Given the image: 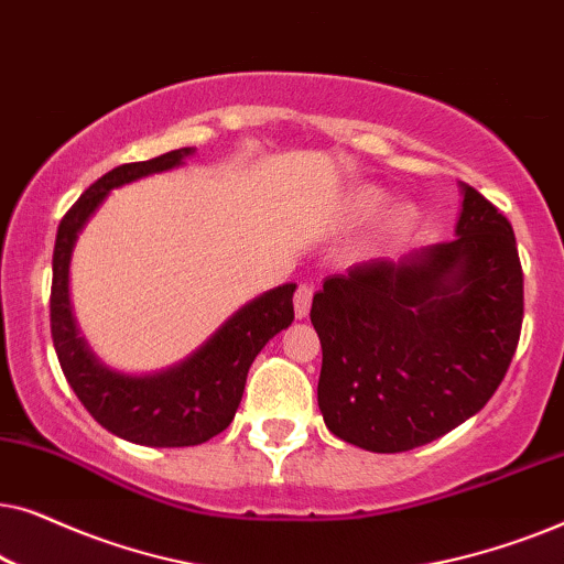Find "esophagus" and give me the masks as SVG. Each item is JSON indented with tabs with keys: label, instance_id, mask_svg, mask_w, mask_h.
<instances>
[{
	"label": "esophagus",
	"instance_id": "esophagus-1",
	"mask_svg": "<svg viewBox=\"0 0 564 564\" xmlns=\"http://www.w3.org/2000/svg\"><path fill=\"white\" fill-rule=\"evenodd\" d=\"M311 303H313V288H307V284H300L297 292H295V315H297V318H307V313H311Z\"/></svg>",
	"mask_w": 564,
	"mask_h": 564
}]
</instances>
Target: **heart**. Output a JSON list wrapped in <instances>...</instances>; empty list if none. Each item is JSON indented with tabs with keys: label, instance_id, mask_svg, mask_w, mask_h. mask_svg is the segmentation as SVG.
Wrapping results in <instances>:
<instances>
[{
	"label": "heart",
	"instance_id": "heart-1",
	"mask_svg": "<svg viewBox=\"0 0 564 564\" xmlns=\"http://www.w3.org/2000/svg\"><path fill=\"white\" fill-rule=\"evenodd\" d=\"M384 205V192L375 184H357L346 192L344 197V213L351 220H365L369 215H375ZM415 207L411 203H398L392 205L388 213L382 215L380 226H377L372 241H369V251H384L388 246L398 243L408 230L415 226Z\"/></svg>",
	"mask_w": 564,
	"mask_h": 564
}]
</instances>
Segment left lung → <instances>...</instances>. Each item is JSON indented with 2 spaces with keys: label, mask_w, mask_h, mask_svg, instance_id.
Listing matches in <instances>:
<instances>
[{
  "label": "left lung",
  "mask_w": 564,
  "mask_h": 564,
  "mask_svg": "<svg viewBox=\"0 0 564 564\" xmlns=\"http://www.w3.org/2000/svg\"><path fill=\"white\" fill-rule=\"evenodd\" d=\"M452 241L326 280L313 297L330 434L377 454L449 434L492 398L519 344L523 274L511 223L459 182Z\"/></svg>",
  "instance_id": "8db88e82"
}]
</instances>
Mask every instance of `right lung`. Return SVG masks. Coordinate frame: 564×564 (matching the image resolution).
Here are the masks:
<instances>
[{
    "instance_id": "add662e5",
    "label": "right lung",
    "mask_w": 564,
    "mask_h": 564,
    "mask_svg": "<svg viewBox=\"0 0 564 564\" xmlns=\"http://www.w3.org/2000/svg\"><path fill=\"white\" fill-rule=\"evenodd\" d=\"M189 156H195V149H176L99 176L64 215L53 249L51 334L61 369L99 426L141 446H195L226 431L241 403L257 354L295 321L292 295L297 284L290 282L238 307L189 357L161 372H120L89 349L76 326L68 292V269L79 234L112 189L172 172Z\"/></svg>"
}]
</instances>
